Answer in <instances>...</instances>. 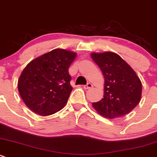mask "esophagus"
Returning <instances> with one entry per match:
<instances>
[{
    "label": "esophagus",
    "instance_id": "esophagus-1",
    "mask_svg": "<svg viewBox=\"0 0 157 157\" xmlns=\"http://www.w3.org/2000/svg\"><path fill=\"white\" fill-rule=\"evenodd\" d=\"M92 87H93L92 84H91V83H88L87 85H84V88H85V89H89V88H92Z\"/></svg>",
    "mask_w": 157,
    "mask_h": 157
}]
</instances>
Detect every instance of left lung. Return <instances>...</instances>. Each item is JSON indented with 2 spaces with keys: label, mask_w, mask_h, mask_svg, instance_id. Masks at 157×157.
<instances>
[{
  "label": "left lung",
  "mask_w": 157,
  "mask_h": 157,
  "mask_svg": "<svg viewBox=\"0 0 157 157\" xmlns=\"http://www.w3.org/2000/svg\"><path fill=\"white\" fill-rule=\"evenodd\" d=\"M105 77L104 98L92 103L94 109L108 118L131 112L141 98L142 84L136 72L120 56L111 52L91 53Z\"/></svg>",
  "instance_id": "obj_1"
}]
</instances>
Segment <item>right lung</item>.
<instances>
[{"mask_svg": "<svg viewBox=\"0 0 157 157\" xmlns=\"http://www.w3.org/2000/svg\"><path fill=\"white\" fill-rule=\"evenodd\" d=\"M75 57V52L56 49L26 66L18 80V90L29 109L41 116L63 109L72 91L69 68Z\"/></svg>", "mask_w": 157, "mask_h": 157, "instance_id": "add662e5", "label": "right lung"}]
</instances>
